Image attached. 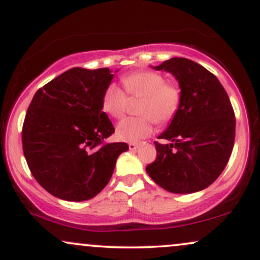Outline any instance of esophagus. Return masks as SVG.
<instances>
[{
    "label": "esophagus",
    "mask_w": 260,
    "mask_h": 260,
    "mask_svg": "<svg viewBox=\"0 0 260 260\" xmlns=\"http://www.w3.org/2000/svg\"><path fill=\"white\" fill-rule=\"evenodd\" d=\"M128 147H129L131 150H136V149H138L140 147V144L139 143H129V144H128Z\"/></svg>",
    "instance_id": "34e87169"
}]
</instances>
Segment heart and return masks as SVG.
<instances>
[{
    "label": "heart",
    "instance_id": "obj_1",
    "mask_svg": "<svg viewBox=\"0 0 260 260\" xmlns=\"http://www.w3.org/2000/svg\"><path fill=\"white\" fill-rule=\"evenodd\" d=\"M122 84L132 96H143L139 117H127L118 122L116 137L122 142L138 143L154 132L155 121L164 123L174 118L181 104V91L165 77L151 71H139L122 77ZM101 106L104 112L120 118L127 109V95L122 88L110 84L104 90Z\"/></svg>",
    "mask_w": 260,
    "mask_h": 260
}]
</instances>
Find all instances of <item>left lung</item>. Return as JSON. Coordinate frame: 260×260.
Masks as SVG:
<instances>
[{
  "label": "left lung",
  "instance_id": "left-lung-1",
  "mask_svg": "<svg viewBox=\"0 0 260 260\" xmlns=\"http://www.w3.org/2000/svg\"><path fill=\"white\" fill-rule=\"evenodd\" d=\"M177 79L180 109L155 142L156 159L147 172L161 188L177 194L210 186L228 165L235 142L236 120L219 79L194 61L174 57L153 67Z\"/></svg>",
  "mask_w": 260,
  "mask_h": 260
}]
</instances>
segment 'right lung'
Segmentation results:
<instances>
[{
    "instance_id": "right-lung-1",
    "label": "right lung",
    "mask_w": 260,
    "mask_h": 260,
    "mask_svg": "<svg viewBox=\"0 0 260 260\" xmlns=\"http://www.w3.org/2000/svg\"><path fill=\"white\" fill-rule=\"evenodd\" d=\"M112 78L109 68L74 67L35 92L23 124V151L50 194L68 202L91 199L128 150L126 143L104 142L115 132L101 106Z\"/></svg>"
}]
</instances>
